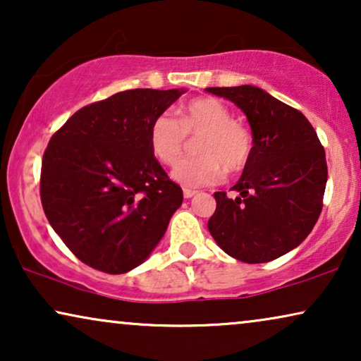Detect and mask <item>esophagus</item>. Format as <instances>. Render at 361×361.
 Wrapping results in <instances>:
<instances>
[{
	"mask_svg": "<svg viewBox=\"0 0 361 361\" xmlns=\"http://www.w3.org/2000/svg\"><path fill=\"white\" fill-rule=\"evenodd\" d=\"M197 194V190H192V189H184V197L185 199H192Z\"/></svg>",
	"mask_w": 361,
	"mask_h": 361,
	"instance_id": "esophagus-1",
	"label": "esophagus"
}]
</instances>
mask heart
Returning <instances> with one entry per match:
<instances>
[{
  "instance_id": "1",
  "label": "heart",
  "mask_w": 361,
  "mask_h": 361,
  "mask_svg": "<svg viewBox=\"0 0 361 361\" xmlns=\"http://www.w3.org/2000/svg\"><path fill=\"white\" fill-rule=\"evenodd\" d=\"M198 137L200 154L178 163L185 149L186 136ZM152 156L166 166L178 163L172 179L182 187L214 185L221 179L224 169L235 174L245 169L253 152L250 131L233 120L224 103L214 98H199L180 110L179 120L171 113H161L149 126Z\"/></svg>"
}]
</instances>
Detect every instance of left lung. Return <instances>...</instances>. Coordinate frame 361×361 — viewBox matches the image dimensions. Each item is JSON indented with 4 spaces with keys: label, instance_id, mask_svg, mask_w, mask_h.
<instances>
[{
    "label": "left lung",
    "instance_id": "left-lung-1",
    "mask_svg": "<svg viewBox=\"0 0 361 361\" xmlns=\"http://www.w3.org/2000/svg\"><path fill=\"white\" fill-rule=\"evenodd\" d=\"M248 118L253 152L238 197L215 192L209 231L216 245L243 263H268L298 248L322 212L327 184L325 151L302 113L253 85L212 87Z\"/></svg>",
    "mask_w": 361,
    "mask_h": 361
}]
</instances>
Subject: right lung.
<instances>
[{"label":"right lung","mask_w":361,"mask_h":361,"mask_svg":"<svg viewBox=\"0 0 361 361\" xmlns=\"http://www.w3.org/2000/svg\"><path fill=\"white\" fill-rule=\"evenodd\" d=\"M184 88H135L83 106L51 137L41 200L54 231L83 263L123 274L145 263L182 189L149 147V126Z\"/></svg>","instance_id":"obj_1"}]
</instances>
